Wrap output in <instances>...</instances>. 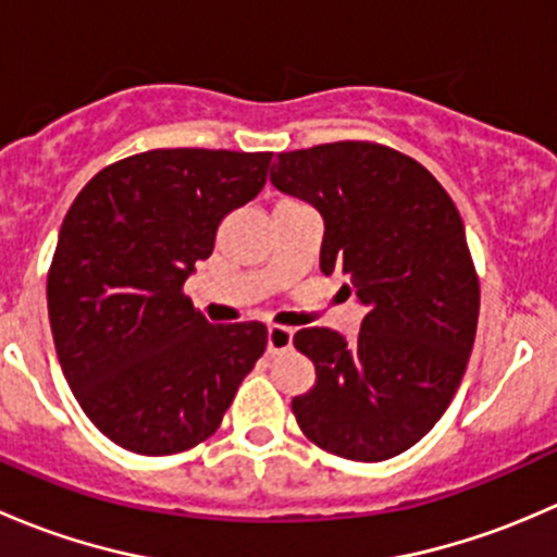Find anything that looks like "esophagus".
Instances as JSON below:
<instances>
[{
    "label": "esophagus",
    "mask_w": 557,
    "mask_h": 557,
    "mask_svg": "<svg viewBox=\"0 0 557 557\" xmlns=\"http://www.w3.org/2000/svg\"><path fill=\"white\" fill-rule=\"evenodd\" d=\"M294 345V331L285 325H269L267 329V347L269 352H283Z\"/></svg>",
    "instance_id": "1"
}]
</instances>
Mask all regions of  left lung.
Masks as SVG:
<instances>
[{"label":"left lung","mask_w":557,"mask_h":557,"mask_svg":"<svg viewBox=\"0 0 557 557\" xmlns=\"http://www.w3.org/2000/svg\"><path fill=\"white\" fill-rule=\"evenodd\" d=\"M269 180L320 212V272H339L367 307L350 345L296 331L314 363L296 423L347 460L409 450L450 407L474 347L480 283L453 199L423 164L374 143L280 153Z\"/></svg>","instance_id":"left-lung-1"}]
</instances>
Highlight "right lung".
<instances>
[{
    "instance_id": "1",
    "label": "right lung",
    "mask_w": 557,
    "mask_h": 557,
    "mask_svg": "<svg viewBox=\"0 0 557 557\" xmlns=\"http://www.w3.org/2000/svg\"><path fill=\"white\" fill-rule=\"evenodd\" d=\"M272 153L172 148L104 166L77 194L48 274L61 372L94 425L139 455L199 445L267 350V325H212L183 283Z\"/></svg>"
}]
</instances>
